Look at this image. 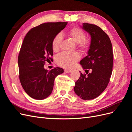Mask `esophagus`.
I'll use <instances>...</instances> for the list:
<instances>
[{
	"label": "esophagus",
	"mask_w": 132,
	"mask_h": 132,
	"mask_svg": "<svg viewBox=\"0 0 132 132\" xmlns=\"http://www.w3.org/2000/svg\"><path fill=\"white\" fill-rule=\"evenodd\" d=\"M64 71H65V73H69L71 72V70L65 69V70H64Z\"/></svg>",
	"instance_id": "obj_1"
}]
</instances>
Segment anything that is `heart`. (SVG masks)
Masks as SVG:
<instances>
[{"label": "heart", "mask_w": 132, "mask_h": 132, "mask_svg": "<svg viewBox=\"0 0 132 132\" xmlns=\"http://www.w3.org/2000/svg\"><path fill=\"white\" fill-rule=\"evenodd\" d=\"M68 37L77 43V47L82 52H86L90 47V41L85 38V34L81 29L78 27H74L69 30L67 32ZM62 41V36L58 34L55 36L52 41V49L54 52L59 51ZM80 58V55L77 52H64L59 55L56 62L58 64L65 68L73 67L75 63Z\"/></svg>", "instance_id": "heart-1"}]
</instances>
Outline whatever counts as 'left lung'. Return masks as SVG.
Instances as JSON below:
<instances>
[{
    "mask_svg": "<svg viewBox=\"0 0 132 132\" xmlns=\"http://www.w3.org/2000/svg\"><path fill=\"white\" fill-rule=\"evenodd\" d=\"M81 27L91 36L87 55L80 62L87 75L80 71L74 90L78 96L86 100L98 97L107 87L112 72L113 57L111 40L105 31L88 23H83ZM89 69L91 73H88Z\"/></svg>",
    "mask_w": 132,
    "mask_h": 132,
    "instance_id": "obj_1",
    "label": "left lung"
}]
</instances>
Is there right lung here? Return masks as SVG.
<instances>
[{
    "label": "right lung",
    "mask_w": 132,
    "mask_h": 132,
    "mask_svg": "<svg viewBox=\"0 0 132 132\" xmlns=\"http://www.w3.org/2000/svg\"><path fill=\"white\" fill-rule=\"evenodd\" d=\"M67 25V22L42 23L31 29L23 39L18 57L19 79L32 98L40 100L48 97L55 77L64 72L59 67L48 71L44 65L52 60L53 39Z\"/></svg>",
    "instance_id": "add662e5"
}]
</instances>
